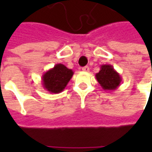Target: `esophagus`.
Masks as SVG:
<instances>
[{
	"label": "esophagus",
	"mask_w": 152,
	"mask_h": 152,
	"mask_svg": "<svg viewBox=\"0 0 152 152\" xmlns=\"http://www.w3.org/2000/svg\"><path fill=\"white\" fill-rule=\"evenodd\" d=\"M89 70H90V67H88V66H85V67H82V71H83V72L87 73V72H89Z\"/></svg>",
	"instance_id": "esophagus-1"
}]
</instances>
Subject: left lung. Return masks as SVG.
Segmentation results:
<instances>
[{
	"instance_id": "8db88e82",
	"label": "left lung",
	"mask_w": 152,
	"mask_h": 152,
	"mask_svg": "<svg viewBox=\"0 0 152 152\" xmlns=\"http://www.w3.org/2000/svg\"><path fill=\"white\" fill-rule=\"evenodd\" d=\"M96 78L104 91H115L122 82V78L119 73L114 69L112 65L108 64L101 66V70L96 74Z\"/></svg>"
}]
</instances>
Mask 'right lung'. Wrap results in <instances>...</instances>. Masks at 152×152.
<instances>
[{
  "mask_svg": "<svg viewBox=\"0 0 152 152\" xmlns=\"http://www.w3.org/2000/svg\"><path fill=\"white\" fill-rule=\"evenodd\" d=\"M73 72L65 65L58 63L42 75V85L45 90L50 93L58 94L65 89Z\"/></svg>",
  "mask_w": 152,
  "mask_h": 152,
  "instance_id": "1",
  "label": "right lung"
}]
</instances>
